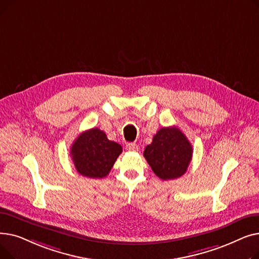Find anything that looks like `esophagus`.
Returning <instances> with one entry per match:
<instances>
[{
	"label": "esophagus",
	"instance_id": "obj_1",
	"mask_svg": "<svg viewBox=\"0 0 259 259\" xmlns=\"http://www.w3.org/2000/svg\"><path fill=\"white\" fill-rule=\"evenodd\" d=\"M126 149L128 151H133V152H135V151H138L139 150V147H138V145L137 144H134V143H129V144H127L126 145Z\"/></svg>",
	"mask_w": 259,
	"mask_h": 259
}]
</instances>
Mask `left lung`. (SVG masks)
Returning <instances> with one entry per match:
<instances>
[{
    "label": "left lung",
    "instance_id": "8db88e82",
    "mask_svg": "<svg viewBox=\"0 0 259 259\" xmlns=\"http://www.w3.org/2000/svg\"><path fill=\"white\" fill-rule=\"evenodd\" d=\"M193 149L178 127H164L153 137L144 156L156 176L162 181L181 178L192 159Z\"/></svg>",
    "mask_w": 259,
    "mask_h": 259
}]
</instances>
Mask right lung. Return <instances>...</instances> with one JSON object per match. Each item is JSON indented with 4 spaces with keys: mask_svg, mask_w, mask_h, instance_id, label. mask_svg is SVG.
<instances>
[{
    "mask_svg": "<svg viewBox=\"0 0 259 259\" xmlns=\"http://www.w3.org/2000/svg\"><path fill=\"white\" fill-rule=\"evenodd\" d=\"M122 148L109 141L104 131L92 128L80 133L70 148L76 171L90 179H103L113 167Z\"/></svg>",
    "mask_w": 259,
    "mask_h": 259,
    "instance_id": "right-lung-1",
    "label": "right lung"
}]
</instances>
